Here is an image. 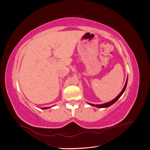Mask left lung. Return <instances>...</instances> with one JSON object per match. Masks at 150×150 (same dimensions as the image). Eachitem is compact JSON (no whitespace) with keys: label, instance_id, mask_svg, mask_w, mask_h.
<instances>
[{"label":"left lung","instance_id":"obj_1","mask_svg":"<svg viewBox=\"0 0 150 150\" xmlns=\"http://www.w3.org/2000/svg\"><path fill=\"white\" fill-rule=\"evenodd\" d=\"M127 81H128V78H127V81L125 83V86H124L122 91L121 92H120V93L118 95V96L116 97L115 98H114V99H113L112 100L109 102V103L103 104H97V105H96V104H90V103H88V104L90 105H92V106H95V107H97V108H108V107H109V106H110V105H111L114 103H115L119 99L120 97L122 96V94L123 93V92H125V88H126V86H127Z\"/></svg>","mask_w":150,"mask_h":150}]
</instances>
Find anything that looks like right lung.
Listing matches in <instances>:
<instances>
[{
	"mask_svg": "<svg viewBox=\"0 0 150 150\" xmlns=\"http://www.w3.org/2000/svg\"><path fill=\"white\" fill-rule=\"evenodd\" d=\"M47 108H43L42 109H47Z\"/></svg>",
	"mask_w": 150,
	"mask_h": 150,
	"instance_id": "right-lung-1",
	"label": "right lung"
}]
</instances>
